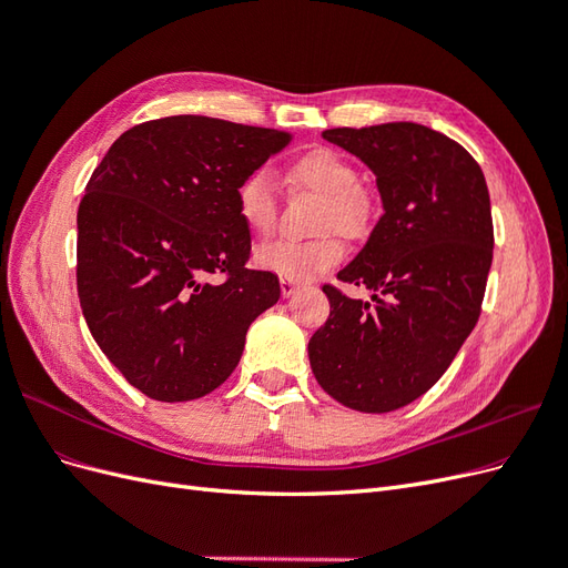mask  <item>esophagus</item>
<instances>
[{
    "label": "esophagus",
    "instance_id": "1",
    "mask_svg": "<svg viewBox=\"0 0 568 568\" xmlns=\"http://www.w3.org/2000/svg\"><path fill=\"white\" fill-rule=\"evenodd\" d=\"M280 286H282V294L288 298V296H294L296 291L301 288V282H296V280H286V277H282L280 280Z\"/></svg>",
    "mask_w": 568,
    "mask_h": 568
}]
</instances>
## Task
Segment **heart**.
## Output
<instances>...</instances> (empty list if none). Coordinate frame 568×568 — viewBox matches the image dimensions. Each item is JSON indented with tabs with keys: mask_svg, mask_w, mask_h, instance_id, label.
<instances>
[{
	"mask_svg": "<svg viewBox=\"0 0 568 568\" xmlns=\"http://www.w3.org/2000/svg\"><path fill=\"white\" fill-rule=\"evenodd\" d=\"M294 184L311 189L324 199L317 217L320 230H336L341 234H357L367 220V199L359 192L357 168L329 149L305 153L288 170ZM236 213L248 232L267 236L277 225V192L267 170H253L236 189ZM343 257V246L336 236L324 234L311 242H280L265 244L255 253V263L267 272L286 280H313L315 274L329 270Z\"/></svg>",
	"mask_w": 568,
	"mask_h": 568,
	"instance_id": "b5f03b06",
	"label": "heart"
}]
</instances>
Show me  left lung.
<instances>
[{
    "instance_id": "obj_1",
    "label": "left lung",
    "mask_w": 568,
    "mask_h": 568,
    "mask_svg": "<svg viewBox=\"0 0 568 568\" xmlns=\"http://www.w3.org/2000/svg\"><path fill=\"white\" fill-rule=\"evenodd\" d=\"M322 136L376 178L384 215L336 277L372 301L324 284L329 320L307 343L317 384L357 412H393L432 388L480 315L493 263L486 178L469 151L432 128L384 123Z\"/></svg>"
}]
</instances>
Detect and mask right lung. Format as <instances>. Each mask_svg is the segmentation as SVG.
Masks as SVG:
<instances>
[{
    "label": "right lung",
    "instance_id": "1",
    "mask_svg": "<svg viewBox=\"0 0 568 568\" xmlns=\"http://www.w3.org/2000/svg\"><path fill=\"white\" fill-rule=\"evenodd\" d=\"M291 132L205 115L134 125L113 142L78 209V296L111 363L151 400L184 403L227 382L251 322L280 301L248 270L236 189Z\"/></svg>",
    "mask_w": 568,
    "mask_h": 568
}]
</instances>
